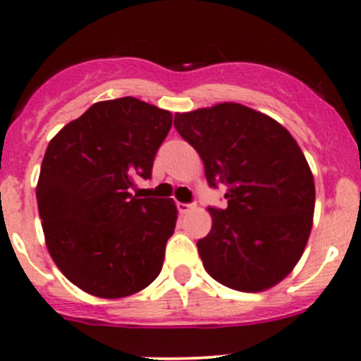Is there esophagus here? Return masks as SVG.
<instances>
[{
	"mask_svg": "<svg viewBox=\"0 0 361 361\" xmlns=\"http://www.w3.org/2000/svg\"><path fill=\"white\" fill-rule=\"evenodd\" d=\"M176 207H178V211H180V214H187L194 206H192V204H187V202H176Z\"/></svg>",
	"mask_w": 361,
	"mask_h": 361,
	"instance_id": "esophagus-1",
	"label": "esophagus"
}]
</instances>
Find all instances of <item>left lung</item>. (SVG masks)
<instances>
[{
  "instance_id": "1",
  "label": "left lung",
  "mask_w": 361,
  "mask_h": 361,
  "mask_svg": "<svg viewBox=\"0 0 361 361\" xmlns=\"http://www.w3.org/2000/svg\"><path fill=\"white\" fill-rule=\"evenodd\" d=\"M174 127L204 162L227 207H207L213 227L199 239L204 269L221 285L262 292L292 272L312 227L314 180L292 134L238 103L176 113Z\"/></svg>"
}]
</instances>
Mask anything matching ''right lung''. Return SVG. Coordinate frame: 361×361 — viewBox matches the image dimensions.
Here are the masks:
<instances>
[{"mask_svg": "<svg viewBox=\"0 0 361 361\" xmlns=\"http://www.w3.org/2000/svg\"><path fill=\"white\" fill-rule=\"evenodd\" d=\"M171 123L169 111L136 97L101 101L47 147L36 187L47 248L83 292L127 297L160 274L178 209L130 190L152 178Z\"/></svg>", "mask_w": 361, "mask_h": 361, "instance_id": "1", "label": "right lung"}]
</instances>
